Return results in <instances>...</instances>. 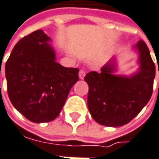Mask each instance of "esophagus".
Instances as JSON below:
<instances>
[{
  "mask_svg": "<svg viewBox=\"0 0 159 159\" xmlns=\"http://www.w3.org/2000/svg\"><path fill=\"white\" fill-rule=\"evenodd\" d=\"M85 76V72L84 70H80L79 71V78L80 79H84Z\"/></svg>",
  "mask_w": 159,
  "mask_h": 159,
  "instance_id": "esophagus-1",
  "label": "esophagus"
}]
</instances>
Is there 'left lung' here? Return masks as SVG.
I'll list each match as a JSON object with an SVG mask.
<instances>
[{"instance_id": "1", "label": "left lung", "mask_w": 159, "mask_h": 159, "mask_svg": "<svg viewBox=\"0 0 159 159\" xmlns=\"http://www.w3.org/2000/svg\"><path fill=\"white\" fill-rule=\"evenodd\" d=\"M138 52V71L129 76L114 75L116 61L106 64L100 73L86 75L89 85L88 109L98 123L107 127H120L131 121L147 105L152 95L155 64L145 42L140 40L133 47ZM159 75V70H158Z\"/></svg>"}]
</instances>
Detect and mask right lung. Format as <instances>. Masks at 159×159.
<instances>
[{
	"mask_svg": "<svg viewBox=\"0 0 159 159\" xmlns=\"http://www.w3.org/2000/svg\"><path fill=\"white\" fill-rule=\"evenodd\" d=\"M50 41L42 30L31 32L16 43L5 64L10 101L35 123L49 122L57 117L69 90L79 79V69L56 62Z\"/></svg>",
	"mask_w": 159,
	"mask_h": 159,
	"instance_id": "add662e5",
	"label": "right lung"
}]
</instances>
